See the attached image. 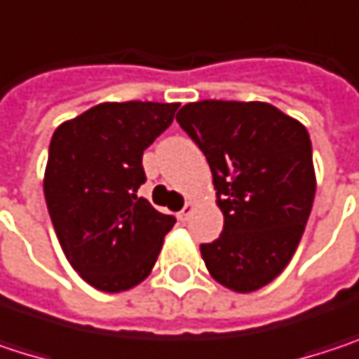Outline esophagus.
<instances>
[{
  "label": "esophagus",
  "instance_id": "1",
  "mask_svg": "<svg viewBox=\"0 0 359 359\" xmlns=\"http://www.w3.org/2000/svg\"><path fill=\"white\" fill-rule=\"evenodd\" d=\"M193 210H195V203H193V201H187V203H184V208H182V210H180V212H179V220H180V222L189 220V216L193 214Z\"/></svg>",
  "mask_w": 359,
  "mask_h": 359
}]
</instances>
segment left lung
<instances>
[{
  "mask_svg": "<svg viewBox=\"0 0 359 359\" xmlns=\"http://www.w3.org/2000/svg\"><path fill=\"white\" fill-rule=\"evenodd\" d=\"M177 122L203 151L224 229L199 245L210 274L237 293L274 280L291 262L312 212L316 175L302 122L264 102L203 100Z\"/></svg>",
  "mask_w": 359,
  "mask_h": 359,
  "instance_id": "obj_1",
  "label": "left lung"
}]
</instances>
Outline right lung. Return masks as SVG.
<instances>
[{"label":"right lung","mask_w":359,"mask_h":359,"mask_svg":"<svg viewBox=\"0 0 359 359\" xmlns=\"http://www.w3.org/2000/svg\"><path fill=\"white\" fill-rule=\"evenodd\" d=\"M179 104H100L60 124L49 143L45 201L70 266L91 287L126 291L151 272L177 218L137 197L143 151Z\"/></svg>","instance_id":"1"}]
</instances>
